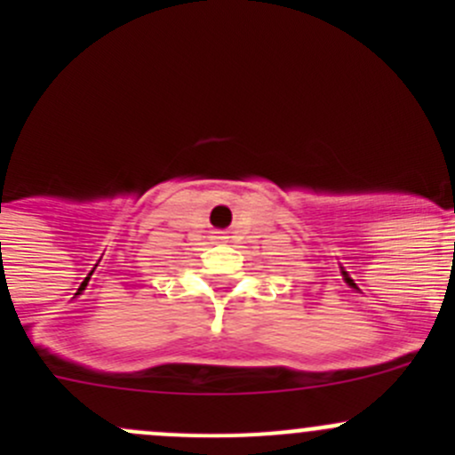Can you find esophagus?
<instances>
[{"instance_id":"1","label":"esophagus","mask_w":455,"mask_h":455,"mask_svg":"<svg viewBox=\"0 0 455 455\" xmlns=\"http://www.w3.org/2000/svg\"><path fill=\"white\" fill-rule=\"evenodd\" d=\"M213 240L215 242H224V240H228V235H227V233H215Z\"/></svg>"}]
</instances>
